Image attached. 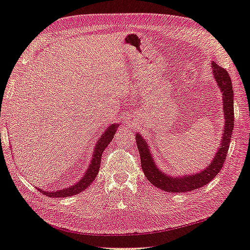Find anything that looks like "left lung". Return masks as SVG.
<instances>
[{"label":"left lung","mask_w":250,"mask_h":250,"mask_svg":"<svg viewBox=\"0 0 250 250\" xmlns=\"http://www.w3.org/2000/svg\"><path fill=\"white\" fill-rule=\"evenodd\" d=\"M213 75L217 84L222 93V103L224 111V128L221 138L220 147L215 153L214 160L202 171L191 175L170 176L158 169L151 152L149 146L140 133L135 134L137 145L141 157V166L144 174L151 184L163 191L170 193H186L191 192L208 184L220 172L226 160V154L229 148L230 139L232 138L233 129V89L229 74L223 67L219 66L215 62H211Z\"/></svg>","instance_id":"obj_1"}]
</instances>
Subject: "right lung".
<instances>
[{"mask_svg":"<svg viewBox=\"0 0 250 250\" xmlns=\"http://www.w3.org/2000/svg\"><path fill=\"white\" fill-rule=\"evenodd\" d=\"M118 127H119V123H116V124H112L110 126H108L106 129L104 130L100 139L98 140L97 146H95V148H94L92 161H90V164L88 166L87 170L85 171L84 174H83L82 178L78 181L76 185H73V186H70L65 188H62V190H57V191H51V192L50 191H42V188H39V191H41L42 194L48 196V197H56V198L69 197V196L79 194L82 191H84L86 188H88L90 185H92L94 179L97 176L98 172H99L103 151L109 145V143L112 141L113 135H115Z\"/></svg>","mask_w":250,"mask_h":250,"instance_id":"add662e5","label":"right lung"}]
</instances>
